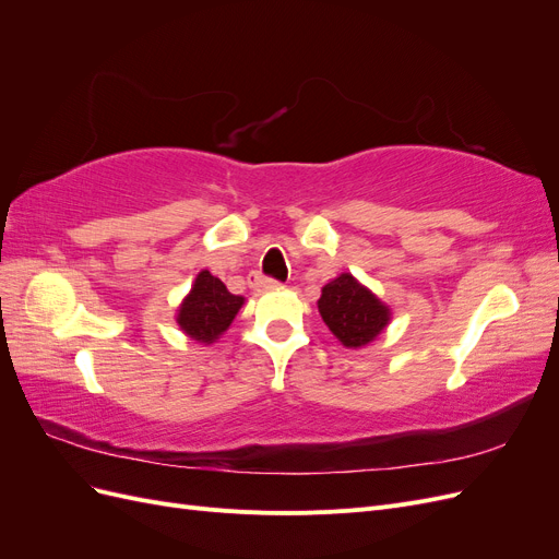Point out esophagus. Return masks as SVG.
<instances>
[{
  "label": "esophagus",
  "mask_w": 559,
  "mask_h": 559,
  "mask_svg": "<svg viewBox=\"0 0 559 559\" xmlns=\"http://www.w3.org/2000/svg\"><path fill=\"white\" fill-rule=\"evenodd\" d=\"M249 286L257 294H261V292H270V289H277L280 286V282L277 280H270V277H263L261 273H251L249 275Z\"/></svg>",
  "instance_id": "obj_1"
}]
</instances>
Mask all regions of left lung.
<instances>
[{
    "mask_svg": "<svg viewBox=\"0 0 559 559\" xmlns=\"http://www.w3.org/2000/svg\"><path fill=\"white\" fill-rule=\"evenodd\" d=\"M317 308L331 333L352 349L373 343L392 319L389 306L349 273L337 275L321 289Z\"/></svg>",
    "mask_w": 559,
    "mask_h": 559,
    "instance_id": "obj_1",
    "label": "left lung"
}]
</instances>
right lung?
<instances>
[{"instance_id": "obj_1", "label": "right lung", "mask_w": 559, "mask_h": 559, "mask_svg": "<svg viewBox=\"0 0 559 559\" xmlns=\"http://www.w3.org/2000/svg\"><path fill=\"white\" fill-rule=\"evenodd\" d=\"M242 306V296L230 294L226 284L210 270H200L189 296L177 310V324L195 343L212 345L218 341V335L226 333Z\"/></svg>"}]
</instances>
